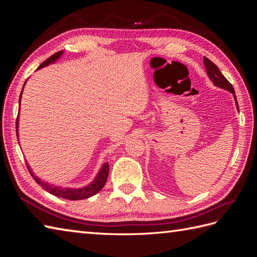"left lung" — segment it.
I'll return each mask as SVG.
<instances>
[{
	"mask_svg": "<svg viewBox=\"0 0 257 257\" xmlns=\"http://www.w3.org/2000/svg\"><path fill=\"white\" fill-rule=\"evenodd\" d=\"M204 64H205V67H206V71H207L209 79L213 82V84L216 85V87L222 88L224 90H227L230 93H232V95H234V98H235L237 110L239 111V106H238V102H237V97L235 95V90H234V88H232V85L223 76V74L220 72L219 67H217L213 63V62H211L206 57H204Z\"/></svg>",
	"mask_w": 257,
	"mask_h": 257,
	"instance_id": "8db88e82",
	"label": "left lung"
}]
</instances>
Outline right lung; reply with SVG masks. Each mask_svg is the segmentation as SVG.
<instances>
[{
    "label": "right lung",
    "mask_w": 257,
    "mask_h": 257,
    "mask_svg": "<svg viewBox=\"0 0 257 257\" xmlns=\"http://www.w3.org/2000/svg\"><path fill=\"white\" fill-rule=\"evenodd\" d=\"M64 51H59L57 53L52 54V56L50 58H48L47 60H46L45 62H43V63L38 66L37 69H41L45 66H48L49 64H52L54 63V62L58 61L61 57L62 54H63ZM27 82V81H26ZM26 82L25 84H23V88H25L26 85ZM23 91V89H22ZM22 91L20 93V96H19V113H20V100H21V96H22ZM19 113H18V116H17V122H16V132H17V138L19 137L18 136V126H19ZM19 139V138H18ZM27 163V162H26ZM27 166H28V169L29 172L31 174V176L33 177L34 180L37 182V184H40L42 188L45 190L49 192L50 194H52V195L54 196H58V197H61V198H65V199H71V200H80V199H85V198H89L93 195H95V194H97L100 190H102L104 188V185L106 183V180L108 178V174H109V164L108 163H104V164L102 165V167H100L99 172L97 173V175L95 176L94 180H93L90 184L83 186V188H78V189H73V188H63V186H57V185H51L49 184L48 182H45L44 180H41L40 178L36 177L32 169H31V167L29 166V164L27 163Z\"/></svg>",
    "instance_id": "1"
}]
</instances>
